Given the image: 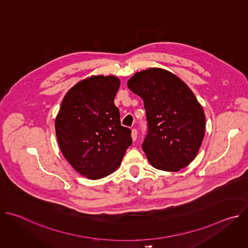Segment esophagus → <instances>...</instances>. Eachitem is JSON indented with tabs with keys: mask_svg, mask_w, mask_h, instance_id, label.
Instances as JSON below:
<instances>
[{
	"mask_svg": "<svg viewBox=\"0 0 248 248\" xmlns=\"http://www.w3.org/2000/svg\"><path fill=\"white\" fill-rule=\"evenodd\" d=\"M137 134H138V132H137V129H136V128L131 129V137H132V140H133V141H135V140L137 139Z\"/></svg>",
	"mask_w": 248,
	"mask_h": 248,
	"instance_id": "34e87169",
	"label": "esophagus"
}]
</instances>
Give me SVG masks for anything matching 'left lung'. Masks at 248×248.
<instances>
[{
	"mask_svg": "<svg viewBox=\"0 0 248 248\" xmlns=\"http://www.w3.org/2000/svg\"><path fill=\"white\" fill-rule=\"evenodd\" d=\"M127 86L144 103L148 129L142 150L150 164L167 171L189 165L205 132V115L192 91L178 77L158 67L136 73Z\"/></svg>",
	"mask_w": 248,
	"mask_h": 248,
	"instance_id": "left-lung-1",
	"label": "left lung"
}]
</instances>
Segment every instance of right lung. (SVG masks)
<instances>
[{
	"label": "right lung",
	"instance_id": "1",
	"mask_svg": "<svg viewBox=\"0 0 248 248\" xmlns=\"http://www.w3.org/2000/svg\"><path fill=\"white\" fill-rule=\"evenodd\" d=\"M116 77H91L65 94L55 126L60 148L73 168L90 180L115 171L131 145V130L121 124L114 104Z\"/></svg>",
	"mask_w": 248,
	"mask_h": 248
}]
</instances>
